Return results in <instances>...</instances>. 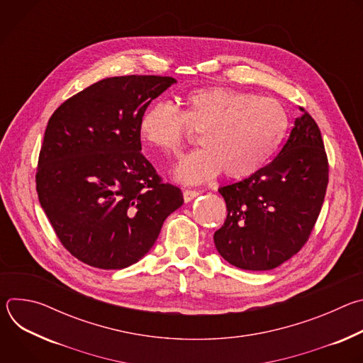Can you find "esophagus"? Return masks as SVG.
I'll return each mask as SVG.
<instances>
[{
    "instance_id": "esophagus-1",
    "label": "esophagus",
    "mask_w": 363,
    "mask_h": 363,
    "mask_svg": "<svg viewBox=\"0 0 363 363\" xmlns=\"http://www.w3.org/2000/svg\"><path fill=\"white\" fill-rule=\"evenodd\" d=\"M182 195H184V201H185V202H189V201H192L195 196H198L199 192L195 191V189H184Z\"/></svg>"
}]
</instances>
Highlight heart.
Returning a JSON list of instances; mask_svg holds the SVG:
<instances>
[{"label": "heart", "instance_id": "b5f03b06", "mask_svg": "<svg viewBox=\"0 0 363 363\" xmlns=\"http://www.w3.org/2000/svg\"><path fill=\"white\" fill-rule=\"evenodd\" d=\"M289 126L286 111L270 97L228 87H202L184 97L179 111L157 101L140 118L142 139L153 149L178 155L189 129L201 133L196 149L181 160L175 178L199 184L220 172L227 179H245L263 169L281 145Z\"/></svg>", "mask_w": 363, "mask_h": 363}]
</instances>
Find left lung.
I'll use <instances>...</instances> for the list:
<instances>
[{
  "label": "left lung",
  "mask_w": 363,
  "mask_h": 363,
  "mask_svg": "<svg viewBox=\"0 0 363 363\" xmlns=\"http://www.w3.org/2000/svg\"><path fill=\"white\" fill-rule=\"evenodd\" d=\"M294 121L277 157L257 174L221 186L227 220L214 233L225 260L242 270H272L307 242L320 214L329 162L310 113Z\"/></svg>",
  "instance_id": "obj_1"
}]
</instances>
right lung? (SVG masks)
Segmentation results:
<instances>
[{
	"mask_svg": "<svg viewBox=\"0 0 363 363\" xmlns=\"http://www.w3.org/2000/svg\"><path fill=\"white\" fill-rule=\"evenodd\" d=\"M169 76L103 79L51 115L38 155L35 189L59 241L77 260L118 270L157 241L184 203L178 186L140 152L139 122Z\"/></svg>",
	"mask_w": 363,
	"mask_h": 363,
	"instance_id": "obj_1",
	"label": "right lung"
}]
</instances>
